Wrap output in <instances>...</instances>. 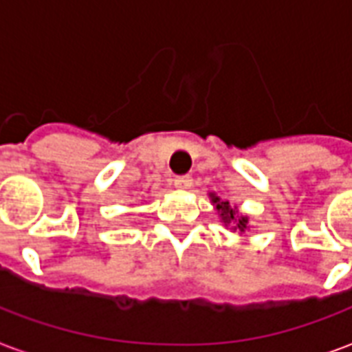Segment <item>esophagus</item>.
Wrapping results in <instances>:
<instances>
[{
  "mask_svg": "<svg viewBox=\"0 0 352 352\" xmlns=\"http://www.w3.org/2000/svg\"><path fill=\"white\" fill-rule=\"evenodd\" d=\"M192 181H194V179H192L190 175H181V177H175V179H173V183H175L177 188H183V190L190 188Z\"/></svg>",
  "mask_w": 352,
  "mask_h": 352,
  "instance_id": "esophagus-1",
  "label": "esophagus"
}]
</instances>
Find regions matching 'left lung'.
I'll return each mask as SVG.
<instances>
[{
    "mask_svg": "<svg viewBox=\"0 0 352 352\" xmlns=\"http://www.w3.org/2000/svg\"><path fill=\"white\" fill-rule=\"evenodd\" d=\"M209 198L213 201V206L217 207V211H219V217H221V222H224V226H232V230L236 232H245V230L249 228L247 224H249V219L245 217V214H239L236 206H232L228 199H221L217 194H209Z\"/></svg>",
    "mask_w": 352,
    "mask_h": 352,
    "instance_id": "8db88e82",
    "label": "left lung"
}]
</instances>
